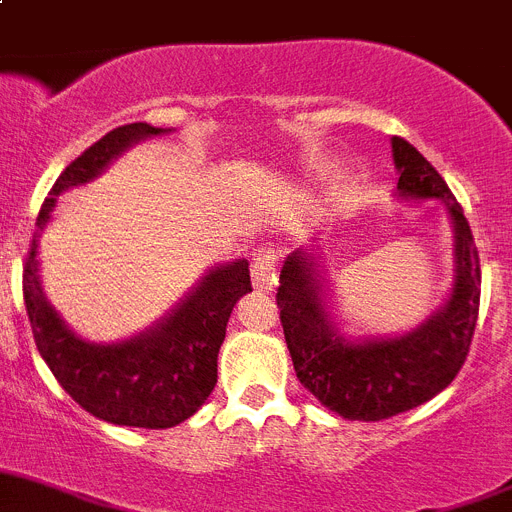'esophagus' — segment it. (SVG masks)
<instances>
[{
    "instance_id": "obj_1",
    "label": "esophagus",
    "mask_w": 512,
    "mask_h": 512,
    "mask_svg": "<svg viewBox=\"0 0 512 512\" xmlns=\"http://www.w3.org/2000/svg\"><path fill=\"white\" fill-rule=\"evenodd\" d=\"M276 264H279V251L274 248H261L253 259L251 281L256 292H271L276 287Z\"/></svg>"
}]
</instances>
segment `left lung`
<instances>
[{
    "instance_id": "8db88e82",
    "label": "left lung",
    "mask_w": 512,
    "mask_h": 512,
    "mask_svg": "<svg viewBox=\"0 0 512 512\" xmlns=\"http://www.w3.org/2000/svg\"><path fill=\"white\" fill-rule=\"evenodd\" d=\"M403 198L444 200L454 220L457 279L449 302L411 335L348 342L322 307L309 253L294 251L279 276L276 307L297 378L330 411L350 421H381L411 411L454 381L470 353L480 312V256L462 205L434 164L406 139L393 137Z\"/></svg>"
}]
</instances>
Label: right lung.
<instances>
[{
    "instance_id": "1",
    "label": "right lung",
    "mask_w": 512,
    "mask_h": 512,
    "mask_svg": "<svg viewBox=\"0 0 512 512\" xmlns=\"http://www.w3.org/2000/svg\"><path fill=\"white\" fill-rule=\"evenodd\" d=\"M162 131L139 121L119 126L91 144L55 180L37 225L48 223L60 192L88 182L129 144ZM248 292V261L218 266L157 330L119 345H91L75 337L42 297L37 238L30 241L22 269L32 337L65 393L96 419L139 429H170L203 406L218 383V350L233 304Z\"/></svg>"
}]
</instances>
